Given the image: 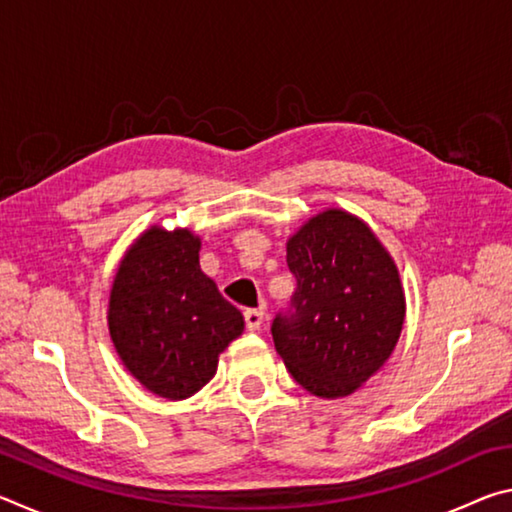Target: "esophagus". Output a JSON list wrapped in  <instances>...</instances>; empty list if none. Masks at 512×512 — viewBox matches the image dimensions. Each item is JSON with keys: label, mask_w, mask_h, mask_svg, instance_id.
<instances>
[{"label": "esophagus", "mask_w": 512, "mask_h": 512, "mask_svg": "<svg viewBox=\"0 0 512 512\" xmlns=\"http://www.w3.org/2000/svg\"><path fill=\"white\" fill-rule=\"evenodd\" d=\"M244 320H246V327L250 329V332H257V329L264 323V311L262 309H246Z\"/></svg>", "instance_id": "34e87169"}]
</instances>
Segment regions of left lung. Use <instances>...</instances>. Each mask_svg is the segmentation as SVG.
I'll return each instance as SVG.
<instances>
[{
	"label": "left lung",
	"mask_w": 512,
	"mask_h": 512,
	"mask_svg": "<svg viewBox=\"0 0 512 512\" xmlns=\"http://www.w3.org/2000/svg\"><path fill=\"white\" fill-rule=\"evenodd\" d=\"M287 264L298 287L273 318L275 350L311 395H350L400 339L404 291L395 262L357 216L327 210L289 239Z\"/></svg>",
	"instance_id": "8db88e82"
}]
</instances>
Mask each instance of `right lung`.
Segmentation results:
<instances>
[{
	"mask_svg": "<svg viewBox=\"0 0 512 512\" xmlns=\"http://www.w3.org/2000/svg\"><path fill=\"white\" fill-rule=\"evenodd\" d=\"M201 239L151 228L121 259L108 327L124 366L151 393L185 400L214 377L244 316L198 264Z\"/></svg>",
	"mask_w": 512,
	"mask_h": 512,
	"instance_id": "1",
	"label": "right lung"
}]
</instances>
